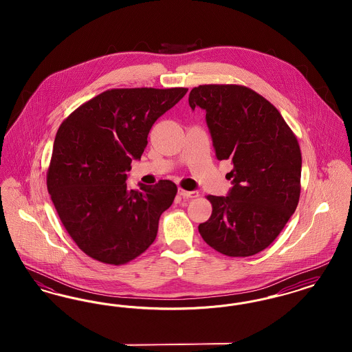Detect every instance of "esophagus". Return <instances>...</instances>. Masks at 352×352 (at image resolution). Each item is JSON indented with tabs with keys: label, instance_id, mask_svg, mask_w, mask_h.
<instances>
[{
	"label": "esophagus",
	"instance_id": "1",
	"mask_svg": "<svg viewBox=\"0 0 352 352\" xmlns=\"http://www.w3.org/2000/svg\"><path fill=\"white\" fill-rule=\"evenodd\" d=\"M178 194L182 197V198H197L199 194L198 191H186L184 188H179L178 190Z\"/></svg>",
	"mask_w": 352,
	"mask_h": 352
}]
</instances>
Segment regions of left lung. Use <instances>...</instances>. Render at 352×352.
Returning <instances> with one entry per match:
<instances>
[{"label":"left lung","instance_id":"left-lung-1","mask_svg":"<svg viewBox=\"0 0 352 352\" xmlns=\"http://www.w3.org/2000/svg\"><path fill=\"white\" fill-rule=\"evenodd\" d=\"M188 104L206 111L217 158L231 160L227 197L208 195L212 214L203 240L230 257L264 251L294 214L301 194V149L277 108L239 84H203Z\"/></svg>","mask_w":352,"mask_h":352}]
</instances>
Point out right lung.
I'll return each instance as SVG.
<instances>
[{
  "mask_svg": "<svg viewBox=\"0 0 352 352\" xmlns=\"http://www.w3.org/2000/svg\"><path fill=\"white\" fill-rule=\"evenodd\" d=\"M188 89L113 88L82 104L58 129L47 190L71 239L104 264L122 265L155 240L158 221L173 204L177 184L126 186L157 118Z\"/></svg>",
  "mask_w": 352,
  "mask_h": 352,
  "instance_id": "obj_1",
  "label": "right lung"
}]
</instances>
